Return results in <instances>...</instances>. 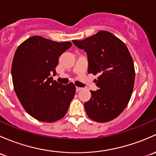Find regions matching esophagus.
Instances as JSON below:
<instances>
[{"instance_id": "esophagus-1", "label": "esophagus", "mask_w": 156, "mask_h": 156, "mask_svg": "<svg viewBox=\"0 0 156 156\" xmlns=\"http://www.w3.org/2000/svg\"><path fill=\"white\" fill-rule=\"evenodd\" d=\"M83 89V88H80V87H76V91H80V90Z\"/></svg>"}]
</instances>
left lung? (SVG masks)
Listing matches in <instances>:
<instances>
[{"mask_svg": "<svg viewBox=\"0 0 156 156\" xmlns=\"http://www.w3.org/2000/svg\"><path fill=\"white\" fill-rule=\"evenodd\" d=\"M87 53L88 73L99 74L97 91L84 104L88 116L98 122L116 118L129 102L134 88L135 71L132 57L124 43L106 30L83 41H73Z\"/></svg>", "mask_w": 156, "mask_h": 156, "instance_id": "obj_1", "label": "left lung"}]
</instances>
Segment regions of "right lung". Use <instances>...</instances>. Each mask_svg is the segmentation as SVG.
<instances>
[{
    "label": "right lung",
    "mask_w": 156,
    "mask_h": 156,
    "mask_svg": "<svg viewBox=\"0 0 156 156\" xmlns=\"http://www.w3.org/2000/svg\"><path fill=\"white\" fill-rule=\"evenodd\" d=\"M72 46L33 36L21 43L14 55L12 78L15 92L29 115L44 122H53L65 115L76 92L72 83L53 80L58 58Z\"/></svg>",
    "instance_id": "add662e5"
}]
</instances>
